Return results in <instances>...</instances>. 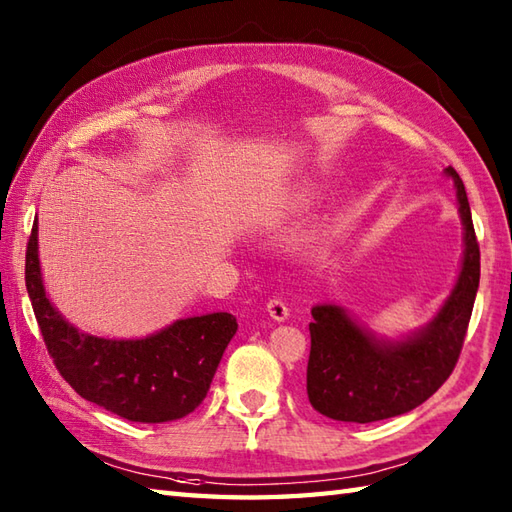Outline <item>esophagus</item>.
<instances>
[{"label":"esophagus","instance_id":"obj_1","mask_svg":"<svg viewBox=\"0 0 512 512\" xmlns=\"http://www.w3.org/2000/svg\"><path fill=\"white\" fill-rule=\"evenodd\" d=\"M266 312L270 314V319H275V321H286L290 317V310L281 299H270L266 303Z\"/></svg>","mask_w":512,"mask_h":512}]
</instances>
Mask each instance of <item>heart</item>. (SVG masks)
I'll use <instances>...</instances> for the list:
<instances>
[{
	"label": "heart",
	"instance_id": "heart-1",
	"mask_svg": "<svg viewBox=\"0 0 512 512\" xmlns=\"http://www.w3.org/2000/svg\"><path fill=\"white\" fill-rule=\"evenodd\" d=\"M308 202H312V193H301V195H299V200H297V204H299V206H306Z\"/></svg>",
	"mask_w": 512,
	"mask_h": 512
}]
</instances>
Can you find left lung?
Instances as JSON below:
<instances>
[{
  "mask_svg": "<svg viewBox=\"0 0 512 512\" xmlns=\"http://www.w3.org/2000/svg\"><path fill=\"white\" fill-rule=\"evenodd\" d=\"M458 195L464 250L458 279L424 328L402 339H385L363 328L334 303L312 308L306 391L310 405L341 422H376L422 405L453 372L469 328L480 286V246L464 182L444 169Z\"/></svg>",
  "mask_w": 512,
  "mask_h": 512,
  "instance_id": "8db88e82",
  "label": "left lung"
}]
</instances>
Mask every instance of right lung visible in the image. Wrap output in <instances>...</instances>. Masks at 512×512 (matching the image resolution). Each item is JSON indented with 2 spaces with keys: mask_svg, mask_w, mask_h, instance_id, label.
Returning a JSON list of instances; mask_svg holds the SVG:
<instances>
[{
  "mask_svg": "<svg viewBox=\"0 0 512 512\" xmlns=\"http://www.w3.org/2000/svg\"><path fill=\"white\" fill-rule=\"evenodd\" d=\"M37 220L26 250V288L48 354L81 398L132 422L189 416L206 398L226 345L237 332L228 312L178 319L143 339L85 334L52 306L39 264Z\"/></svg>",
  "mask_w": 512,
  "mask_h": 512,
  "instance_id": "obj_1",
  "label": "right lung"
}]
</instances>
